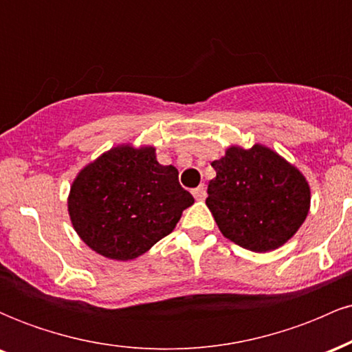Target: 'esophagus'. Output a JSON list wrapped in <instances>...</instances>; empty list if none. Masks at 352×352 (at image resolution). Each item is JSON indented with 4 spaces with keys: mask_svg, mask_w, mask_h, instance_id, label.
<instances>
[{
    "mask_svg": "<svg viewBox=\"0 0 352 352\" xmlns=\"http://www.w3.org/2000/svg\"><path fill=\"white\" fill-rule=\"evenodd\" d=\"M192 193L197 200H205V197H207V188H205V185H200V187L193 188Z\"/></svg>",
    "mask_w": 352,
    "mask_h": 352,
    "instance_id": "1",
    "label": "esophagus"
}]
</instances>
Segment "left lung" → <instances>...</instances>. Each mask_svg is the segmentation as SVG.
<instances>
[{
  "label": "left lung",
  "mask_w": 352,
  "mask_h": 352,
  "mask_svg": "<svg viewBox=\"0 0 352 352\" xmlns=\"http://www.w3.org/2000/svg\"><path fill=\"white\" fill-rule=\"evenodd\" d=\"M205 204L233 243L256 253L280 248L300 230L311 204L305 175L265 145H236L213 160Z\"/></svg>",
  "instance_id": "1"
}]
</instances>
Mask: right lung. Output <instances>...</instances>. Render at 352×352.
Listing matches in <instances>:
<instances>
[{
  "label": "right lung",
  "instance_id": "add662e5",
  "mask_svg": "<svg viewBox=\"0 0 352 352\" xmlns=\"http://www.w3.org/2000/svg\"><path fill=\"white\" fill-rule=\"evenodd\" d=\"M193 197L153 147L117 145L78 173L67 210L80 240L111 260H134L175 228Z\"/></svg>",
  "mask_w": 352,
  "mask_h": 352
}]
</instances>
